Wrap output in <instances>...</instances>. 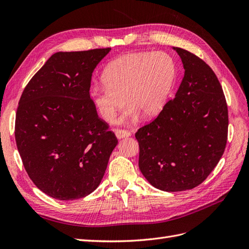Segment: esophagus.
<instances>
[{"label":"esophagus","mask_w":249,"mask_h":249,"mask_svg":"<svg viewBox=\"0 0 249 249\" xmlns=\"http://www.w3.org/2000/svg\"><path fill=\"white\" fill-rule=\"evenodd\" d=\"M115 136H116L118 139H122V138H124V137L131 136V133H130L129 131H126V130L117 129V130H115Z\"/></svg>","instance_id":"obj_1"}]
</instances>
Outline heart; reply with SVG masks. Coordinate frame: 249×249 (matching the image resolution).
Listing matches in <instances>:
<instances>
[{
    "mask_svg": "<svg viewBox=\"0 0 249 249\" xmlns=\"http://www.w3.org/2000/svg\"><path fill=\"white\" fill-rule=\"evenodd\" d=\"M104 84L90 87L89 95L103 119L111 120L125 103L129 105L118 124L158 114L166 104L176 80V65L163 52L132 53L108 64Z\"/></svg>",
    "mask_w": 249,
    "mask_h": 249,
    "instance_id": "obj_1",
    "label": "heart"
}]
</instances>
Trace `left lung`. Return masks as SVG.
Here are the masks:
<instances>
[{
    "label": "left lung",
    "instance_id": "left-lung-1",
    "mask_svg": "<svg viewBox=\"0 0 249 249\" xmlns=\"http://www.w3.org/2000/svg\"><path fill=\"white\" fill-rule=\"evenodd\" d=\"M182 59L184 78L175 99L152 123L135 134L139 169L157 189L178 192L205 180L221 159L229 115L223 90L200 58L172 48Z\"/></svg>",
    "mask_w": 249,
    "mask_h": 249
}]
</instances>
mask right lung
<instances>
[{
  "instance_id": "right-lung-1",
  "label": "right lung",
  "mask_w": 249,
  "mask_h": 249,
  "mask_svg": "<svg viewBox=\"0 0 249 249\" xmlns=\"http://www.w3.org/2000/svg\"><path fill=\"white\" fill-rule=\"evenodd\" d=\"M110 51L55 53L20 96L18 153L32 182L53 198L74 200L93 192L117 145L89 95L92 72Z\"/></svg>"
}]
</instances>
